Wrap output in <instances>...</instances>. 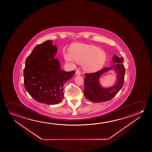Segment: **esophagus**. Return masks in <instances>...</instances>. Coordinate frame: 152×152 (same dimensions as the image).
<instances>
[{"mask_svg": "<svg viewBox=\"0 0 152 152\" xmlns=\"http://www.w3.org/2000/svg\"><path fill=\"white\" fill-rule=\"evenodd\" d=\"M75 74L76 75H81V72H80L79 70H77L76 71V73H75Z\"/></svg>", "mask_w": 152, "mask_h": 152, "instance_id": "1", "label": "esophagus"}]
</instances>
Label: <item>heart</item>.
I'll return each mask as SVG.
<instances>
[{"label":"heart","mask_w":152,"mask_h":152,"mask_svg":"<svg viewBox=\"0 0 152 152\" xmlns=\"http://www.w3.org/2000/svg\"><path fill=\"white\" fill-rule=\"evenodd\" d=\"M66 61L72 66L75 63L82 64L83 70L88 72H97L105 64L107 55L104 50L91 45L75 43L70 47L69 52L64 53Z\"/></svg>","instance_id":"heart-1"}]
</instances>
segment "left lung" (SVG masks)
Returning <instances> with one entry per match:
<instances>
[{
    "instance_id": "1",
    "label": "left lung",
    "mask_w": 152,
    "mask_h": 152,
    "mask_svg": "<svg viewBox=\"0 0 152 152\" xmlns=\"http://www.w3.org/2000/svg\"><path fill=\"white\" fill-rule=\"evenodd\" d=\"M124 58L114 55L112 61L116 64L106 67L92 74H86L84 78L85 97L94 103H101L110 101L121 90L124 84L125 69L123 64ZM110 71H114L117 74L116 82L111 87L105 88L101 84L100 77Z\"/></svg>"
}]
</instances>
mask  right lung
<instances>
[{"instance_id":"right-lung-1","label":"right lung","mask_w":152,"mask_h":152,"mask_svg":"<svg viewBox=\"0 0 152 152\" xmlns=\"http://www.w3.org/2000/svg\"><path fill=\"white\" fill-rule=\"evenodd\" d=\"M58 49L52 40L38 45L26 59L23 70L26 91L36 101L48 105L61 103L64 85L75 74L61 69L58 59L55 58Z\"/></svg>"}]
</instances>
